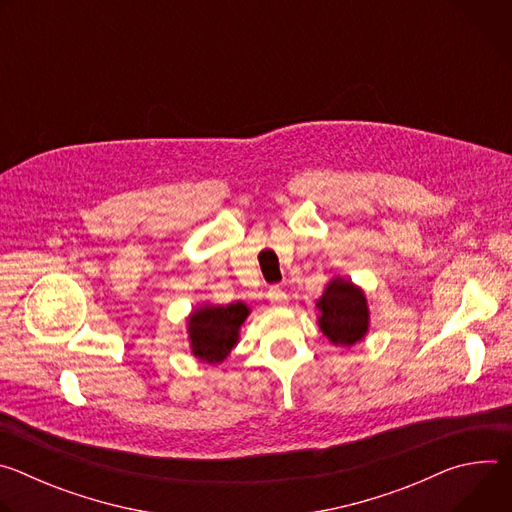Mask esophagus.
<instances>
[{"label": "esophagus", "instance_id": "1", "mask_svg": "<svg viewBox=\"0 0 512 512\" xmlns=\"http://www.w3.org/2000/svg\"><path fill=\"white\" fill-rule=\"evenodd\" d=\"M267 298L271 304H285L287 302V294L279 287V285H271L267 291Z\"/></svg>", "mask_w": 512, "mask_h": 512}]
</instances>
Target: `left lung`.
<instances>
[{
  "label": "left lung",
  "mask_w": 512,
  "mask_h": 512,
  "mask_svg": "<svg viewBox=\"0 0 512 512\" xmlns=\"http://www.w3.org/2000/svg\"><path fill=\"white\" fill-rule=\"evenodd\" d=\"M320 328L340 346H352L369 330V308L362 289L340 277L332 279L318 300Z\"/></svg>",
  "instance_id": "left-lung-1"
}]
</instances>
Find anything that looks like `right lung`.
Instances as JSON below:
<instances>
[{"mask_svg":"<svg viewBox=\"0 0 512 512\" xmlns=\"http://www.w3.org/2000/svg\"><path fill=\"white\" fill-rule=\"evenodd\" d=\"M249 316L241 302L229 306H202L188 322L192 354L204 362H221L239 340V328Z\"/></svg>","mask_w":512,"mask_h":512,"instance_id":"1","label":"right lung"}]
</instances>
